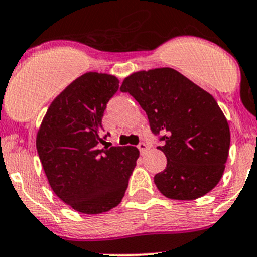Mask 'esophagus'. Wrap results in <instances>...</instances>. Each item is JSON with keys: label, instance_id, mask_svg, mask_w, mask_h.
Here are the masks:
<instances>
[{"label": "esophagus", "instance_id": "34e87169", "mask_svg": "<svg viewBox=\"0 0 257 257\" xmlns=\"http://www.w3.org/2000/svg\"><path fill=\"white\" fill-rule=\"evenodd\" d=\"M138 149H139V152L142 153V154H144V153L147 152L148 149H149V147H148L147 143H144V142H142V143L138 144Z\"/></svg>", "mask_w": 257, "mask_h": 257}]
</instances>
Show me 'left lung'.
Segmentation results:
<instances>
[{"label": "left lung", "instance_id": "1", "mask_svg": "<svg viewBox=\"0 0 257 257\" xmlns=\"http://www.w3.org/2000/svg\"><path fill=\"white\" fill-rule=\"evenodd\" d=\"M121 92L141 104L163 147L167 168L154 177L160 193L174 200L208 194L224 174L230 129L210 93L173 68L131 74Z\"/></svg>", "mask_w": 257, "mask_h": 257}]
</instances>
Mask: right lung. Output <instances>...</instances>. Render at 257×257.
I'll list each match as a JSON object with an SVG mask.
<instances>
[{
  "label": "right lung",
  "mask_w": 257,
  "mask_h": 257,
  "mask_svg": "<svg viewBox=\"0 0 257 257\" xmlns=\"http://www.w3.org/2000/svg\"><path fill=\"white\" fill-rule=\"evenodd\" d=\"M114 76L88 72L49 105L37 133V152L57 196L83 214L115 208L137 165L136 147H104L102 118L116 93Z\"/></svg>",
  "instance_id": "add662e5"
}]
</instances>
